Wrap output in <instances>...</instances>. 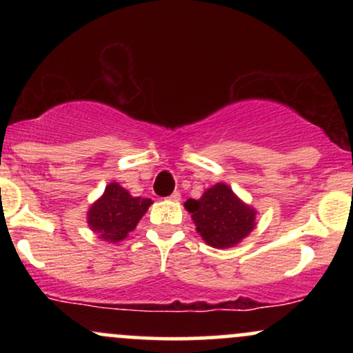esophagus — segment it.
<instances>
[{"label": "esophagus", "instance_id": "34e87169", "mask_svg": "<svg viewBox=\"0 0 353 353\" xmlns=\"http://www.w3.org/2000/svg\"><path fill=\"white\" fill-rule=\"evenodd\" d=\"M168 199L172 201V202H179L181 201V192H179V190H174V192L168 197Z\"/></svg>", "mask_w": 353, "mask_h": 353}]
</instances>
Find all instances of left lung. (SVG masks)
Returning <instances> with one entry per match:
<instances>
[{
  "label": "left lung",
  "instance_id": "8db88e82",
  "mask_svg": "<svg viewBox=\"0 0 353 353\" xmlns=\"http://www.w3.org/2000/svg\"><path fill=\"white\" fill-rule=\"evenodd\" d=\"M184 205L202 239L219 249L236 245L255 225V210L225 184H216L201 199H189Z\"/></svg>",
  "mask_w": 353,
  "mask_h": 353
}]
</instances>
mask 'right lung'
I'll use <instances>...</instances> for the list:
<instances>
[{
    "instance_id": "obj_1",
    "label": "right lung",
    "mask_w": 353,
    "mask_h": 353,
    "mask_svg": "<svg viewBox=\"0 0 353 353\" xmlns=\"http://www.w3.org/2000/svg\"><path fill=\"white\" fill-rule=\"evenodd\" d=\"M149 205L151 199L132 197L119 184L111 182L103 197L89 209L88 224L104 241L119 242L136 228Z\"/></svg>"
}]
</instances>
